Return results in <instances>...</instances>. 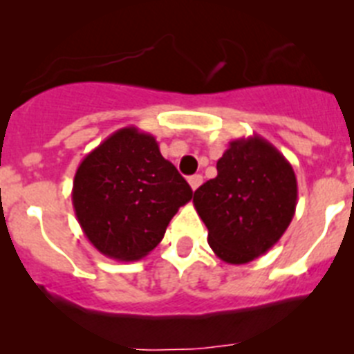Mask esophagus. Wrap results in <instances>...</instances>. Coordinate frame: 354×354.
Masks as SVG:
<instances>
[{
    "label": "esophagus",
    "mask_w": 354,
    "mask_h": 354,
    "mask_svg": "<svg viewBox=\"0 0 354 354\" xmlns=\"http://www.w3.org/2000/svg\"><path fill=\"white\" fill-rule=\"evenodd\" d=\"M188 183H190V188H192V190H197V188L201 187V183H203V176H201V174H194V176L188 178Z\"/></svg>",
    "instance_id": "34e87169"
}]
</instances>
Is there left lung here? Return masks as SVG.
<instances>
[{"instance_id": "8db88e82", "label": "left lung", "mask_w": 354, "mask_h": 354, "mask_svg": "<svg viewBox=\"0 0 354 354\" xmlns=\"http://www.w3.org/2000/svg\"><path fill=\"white\" fill-rule=\"evenodd\" d=\"M216 171L194 192L207 243L223 262H252L281 239L295 214L293 167L274 145L253 134L230 141Z\"/></svg>"}]
</instances>
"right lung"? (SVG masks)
Instances as JSON below:
<instances>
[{
  "instance_id": "right-lung-1",
  "label": "right lung",
  "mask_w": 354,
  "mask_h": 354,
  "mask_svg": "<svg viewBox=\"0 0 354 354\" xmlns=\"http://www.w3.org/2000/svg\"><path fill=\"white\" fill-rule=\"evenodd\" d=\"M194 192L151 134L124 127L85 155L73 180L82 230L104 257L134 262L157 246Z\"/></svg>"
}]
</instances>
